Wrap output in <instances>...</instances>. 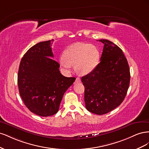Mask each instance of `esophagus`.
Returning a JSON list of instances; mask_svg holds the SVG:
<instances>
[{"mask_svg":"<svg viewBox=\"0 0 149 149\" xmlns=\"http://www.w3.org/2000/svg\"><path fill=\"white\" fill-rule=\"evenodd\" d=\"M75 81H76V83H79L81 81V79L79 78H76Z\"/></svg>","mask_w":149,"mask_h":149,"instance_id":"34e87169","label":"esophagus"}]
</instances>
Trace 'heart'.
<instances>
[{
    "mask_svg": "<svg viewBox=\"0 0 149 149\" xmlns=\"http://www.w3.org/2000/svg\"><path fill=\"white\" fill-rule=\"evenodd\" d=\"M100 60V53L94 45L84 43H76L68 47L63 58L60 60V65L70 70L74 65L76 71L81 75L91 73L96 68Z\"/></svg>",
    "mask_w": 149,
    "mask_h": 149,
    "instance_id": "b5f03b06",
    "label": "heart"
}]
</instances>
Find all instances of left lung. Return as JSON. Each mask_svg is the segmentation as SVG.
I'll return each instance as SVG.
<instances>
[{
	"mask_svg": "<svg viewBox=\"0 0 149 149\" xmlns=\"http://www.w3.org/2000/svg\"><path fill=\"white\" fill-rule=\"evenodd\" d=\"M99 41L104 45L100 63L81 78L84 86L86 108L97 115L105 114L119 106L127 94L130 70L123 50L109 40Z\"/></svg>",
	"mask_w": 149,
	"mask_h": 149,
	"instance_id": "1",
	"label": "left lung"
}]
</instances>
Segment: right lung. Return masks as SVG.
Listing matches in <instances>:
<instances>
[{"mask_svg":"<svg viewBox=\"0 0 149 149\" xmlns=\"http://www.w3.org/2000/svg\"><path fill=\"white\" fill-rule=\"evenodd\" d=\"M53 41L31 47L22 58L18 72V87L25 105L42 117L56 113L65 93L76 79L60 73V64L52 59Z\"/></svg>","mask_w":149,"mask_h":149,"instance_id":"1","label":"right lung"}]
</instances>
